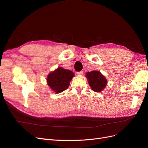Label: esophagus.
I'll use <instances>...</instances> for the list:
<instances>
[{"label": "esophagus", "instance_id": "esophagus-1", "mask_svg": "<svg viewBox=\"0 0 148 148\" xmlns=\"http://www.w3.org/2000/svg\"><path fill=\"white\" fill-rule=\"evenodd\" d=\"M77 74H78V75H79V76H82V75H83V71H79V72H78V73H77Z\"/></svg>", "mask_w": 148, "mask_h": 148}]
</instances>
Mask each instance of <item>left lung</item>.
Wrapping results in <instances>:
<instances>
[{"instance_id": "1", "label": "left lung", "mask_w": 148, "mask_h": 148, "mask_svg": "<svg viewBox=\"0 0 148 148\" xmlns=\"http://www.w3.org/2000/svg\"><path fill=\"white\" fill-rule=\"evenodd\" d=\"M88 83L94 91L100 92L103 91L107 84V80L100 71L93 70L86 73Z\"/></svg>"}]
</instances>
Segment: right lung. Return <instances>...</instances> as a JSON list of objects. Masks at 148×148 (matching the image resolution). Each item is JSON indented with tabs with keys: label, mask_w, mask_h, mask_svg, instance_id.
<instances>
[{
	"label": "right lung",
	"mask_w": 148,
	"mask_h": 148,
	"mask_svg": "<svg viewBox=\"0 0 148 148\" xmlns=\"http://www.w3.org/2000/svg\"><path fill=\"white\" fill-rule=\"evenodd\" d=\"M74 76V73L71 70L58 67L47 75V85L55 93H60L69 88L70 82Z\"/></svg>",
	"instance_id": "add662e5"
}]
</instances>
